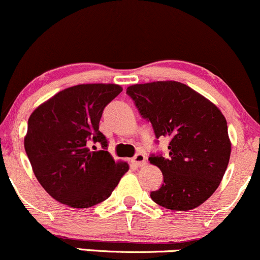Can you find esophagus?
Listing matches in <instances>:
<instances>
[{
	"instance_id": "esophagus-1",
	"label": "esophagus",
	"mask_w": 260,
	"mask_h": 260,
	"mask_svg": "<svg viewBox=\"0 0 260 260\" xmlns=\"http://www.w3.org/2000/svg\"><path fill=\"white\" fill-rule=\"evenodd\" d=\"M146 161H147V157H146V154L142 153V152H140V153L135 154V157L133 158V163L137 167L145 166Z\"/></svg>"
}]
</instances>
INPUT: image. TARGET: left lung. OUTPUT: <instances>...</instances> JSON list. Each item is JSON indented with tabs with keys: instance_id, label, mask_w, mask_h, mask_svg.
Masks as SVG:
<instances>
[{
	"instance_id": "1",
	"label": "left lung",
	"mask_w": 260,
	"mask_h": 260,
	"mask_svg": "<svg viewBox=\"0 0 260 260\" xmlns=\"http://www.w3.org/2000/svg\"><path fill=\"white\" fill-rule=\"evenodd\" d=\"M126 93L151 121L155 137L170 140L169 155L148 158L164 178L151 198L167 209L197 208L214 193L226 172L231 153L226 119L214 103L182 82L136 84Z\"/></svg>"
}]
</instances>
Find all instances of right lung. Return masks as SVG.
I'll use <instances>...</instances> for the list:
<instances>
[{
    "mask_svg": "<svg viewBox=\"0 0 260 260\" xmlns=\"http://www.w3.org/2000/svg\"><path fill=\"white\" fill-rule=\"evenodd\" d=\"M123 91L115 84L66 88L30 115L24 147L46 192L73 208H88L111 196L129 164L115 161L100 131L105 107ZM99 143L102 149L92 145Z\"/></svg>",
    "mask_w": 260,
    "mask_h": 260,
    "instance_id": "add662e5",
    "label": "right lung"
}]
</instances>
